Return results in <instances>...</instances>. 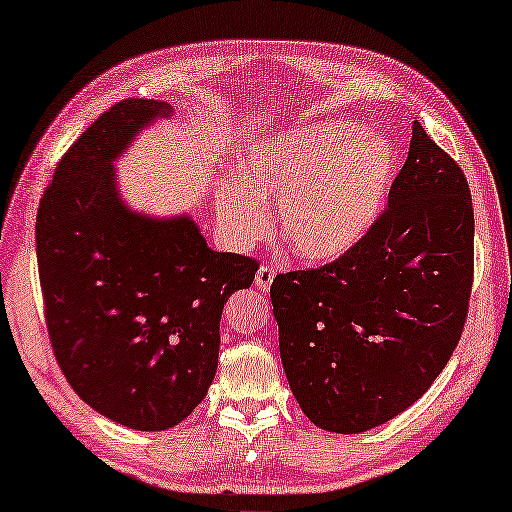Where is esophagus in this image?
<instances>
[{
	"instance_id": "1",
	"label": "esophagus",
	"mask_w": 512,
	"mask_h": 512,
	"mask_svg": "<svg viewBox=\"0 0 512 512\" xmlns=\"http://www.w3.org/2000/svg\"><path fill=\"white\" fill-rule=\"evenodd\" d=\"M274 269L272 267H267V265H263L256 272V287L260 289V292H269V287H272V283H274Z\"/></svg>"
}]
</instances>
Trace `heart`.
Masks as SVG:
<instances>
[{"label":"heart","mask_w":512,"mask_h":512,"mask_svg":"<svg viewBox=\"0 0 512 512\" xmlns=\"http://www.w3.org/2000/svg\"><path fill=\"white\" fill-rule=\"evenodd\" d=\"M399 173L388 136L347 120L310 122L249 144L240 171L216 185L220 225L238 245L267 234L265 202L278 200V234L307 263H332L368 236Z\"/></svg>","instance_id":"1"}]
</instances>
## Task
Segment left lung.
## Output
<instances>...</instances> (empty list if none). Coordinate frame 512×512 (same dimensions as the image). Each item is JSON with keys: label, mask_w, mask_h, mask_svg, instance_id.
Returning a JSON list of instances; mask_svg holds the SVG:
<instances>
[{"label": "left lung", "mask_w": 512, "mask_h": 512, "mask_svg": "<svg viewBox=\"0 0 512 512\" xmlns=\"http://www.w3.org/2000/svg\"><path fill=\"white\" fill-rule=\"evenodd\" d=\"M475 216L464 171L412 124L388 209L359 245L269 289L278 347L314 426L359 435L421 399L464 330Z\"/></svg>", "instance_id": "left-lung-1"}]
</instances>
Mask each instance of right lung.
Instances as JSON below:
<instances>
[{
  "mask_svg": "<svg viewBox=\"0 0 512 512\" xmlns=\"http://www.w3.org/2000/svg\"><path fill=\"white\" fill-rule=\"evenodd\" d=\"M173 106L122 100L66 151L40 202L37 267L55 359L102 417L156 432L205 399L227 298L256 260L214 252L191 214L151 216L122 198L115 162Z\"/></svg>",
  "mask_w": 512,
  "mask_h": 512,
  "instance_id": "1",
  "label": "right lung"
}]
</instances>
